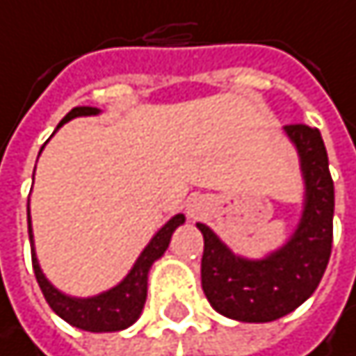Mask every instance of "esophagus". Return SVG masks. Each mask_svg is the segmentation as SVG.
I'll list each match as a JSON object with an SVG mask.
<instances>
[{"label":"esophagus","instance_id":"obj_1","mask_svg":"<svg viewBox=\"0 0 356 356\" xmlns=\"http://www.w3.org/2000/svg\"><path fill=\"white\" fill-rule=\"evenodd\" d=\"M192 213H194V211H192Z\"/></svg>","mask_w":356,"mask_h":356}]
</instances>
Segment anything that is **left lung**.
I'll use <instances>...</instances> for the list:
<instances>
[{"instance_id": "left-lung-1", "label": "left lung", "mask_w": 356, "mask_h": 356, "mask_svg": "<svg viewBox=\"0 0 356 356\" xmlns=\"http://www.w3.org/2000/svg\"><path fill=\"white\" fill-rule=\"evenodd\" d=\"M298 149L305 207L292 238L252 261L234 254L219 236L198 223L204 236L202 290L211 307L236 321L267 323L298 309L319 286L334 240V181L321 133L309 124H286Z\"/></svg>"}]
</instances>
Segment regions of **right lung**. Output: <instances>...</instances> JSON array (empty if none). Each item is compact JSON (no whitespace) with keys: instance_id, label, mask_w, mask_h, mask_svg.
<instances>
[{"instance_id":"1","label":"right lung","mask_w":356,"mask_h":356,"mask_svg":"<svg viewBox=\"0 0 356 356\" xmlns=\"http://www.w3.org/2000/svg\"><path fill=\"white\" fill-rule=\"evenodd\" d=\"M91 114H99V110L91 108V106H76L60 120L58 129L76 116H91ZM184 223H186L184 215H175L170 221H166L156 232V236L149 240V244L143 248V252L137 257L135 265L131 267V271L127 273V277L120 284H116L114 288H110L97 296H91V298H74V296H68V294L60 292L58 288H54L49 284V280L43 275L37 254H35V246H33V229H31V213H29V240H31L33 271H35L37 284L47 300V305L66 323H70L79 330H85V332H120V330L133 325L139 319L143 305H145L149 267L154 265V261H158L164 254L172 232Z\"/></svg>"}]
</instances>
